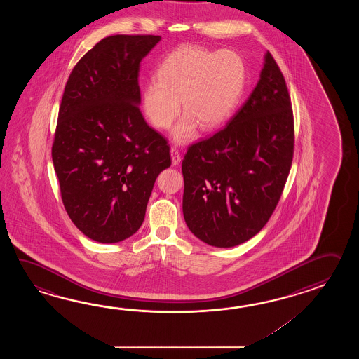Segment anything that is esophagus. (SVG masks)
Wrapping results in <instances>:
<instances>
[{
	"instance_id": "esophagus-1",
	"label": "esophagus",
	"mask_w": 359,
	"mask_h": 359,
	"mask_svg": "<svg viewBox=\"0 0 359 359\" xmlns=\"http://www.w3.org/2000/svg\"><path fill=\"white\" fill-rule=\"evenodd\" d=\"M170 156H172V165L176 167L180 163H181V155L178 153L176 147H172L170 149Z\"/></svg>"
}]
</instances>
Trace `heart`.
<instances>
[{
  "label": "heart",
  "instance_id": "obj_1",
  "mask_svg": "<svg viewBox=\"0 0 359 359\" xmlns=\"http://www.w3.org/2000/svg\"><path fill=\"white\" fill-rule=\"evenodd\" d=\"M246 68L233 50L209 51L182 46L169 54L156 70V82L142 88L141 107L147 121L158 130H167L181 111L182 119L172 136L187 144L204 130L218 128L232 114L244 91Z\"/></svg>",
  "mask_w": 359,
  "mask_h": 359
}]
</instances>
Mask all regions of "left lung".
I'll return each mask as SVG.
<instances>
[{
  "mask_svg": "<svg viewBox=\"0 0 359 359\" xmlns=\"http://www.w3.org/2000/svg\"><path fill=\"white\" fill-rule=\"evenodd\" d=\"M294 154V116L281 70L266 53L252 95L223 130L191 145L182 161L184 222L215 248H232L266 226Z\"/></svg>",
  "mask_w": 359,
  "mask_h": 359,
  "instance_id": "1",
  "label": "left lung"
}]
</instances>
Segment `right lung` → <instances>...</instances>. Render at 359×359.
<instances>
[{
    "label": "right lung",
    "mask_w": 359,
    "mask_h": 359,
    "mask_svg": "<svg viewBox=\"0 0 359 359\" xmlns=\"http://www.w3.org/2000/svg\"><path fill=\"white\" fill-rule=\"evenodd\" d=\"M161 36L101 39L69 76L53 161L65 210L76 229L102 244L137 232L154 183L170 167L167 140L138 105L140 62Z\"/></svg>",
    "instance_id": "1"
}]
</instances>
